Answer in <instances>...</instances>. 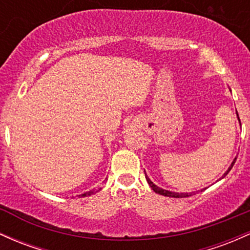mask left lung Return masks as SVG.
<instances>
[{
	"label": "left lung",
	"instance_id": "obj_1",
	"mask_svg": "<svg viewBox=\"0 0 250 250\" xmlns=\"http://www.w3.org/2000/svg\"><path fill=\"white\" fill-rule=\"evenodd\" d=\"M236 113H237V111H236ZM237 118H238V114H237ZM235 162H236V158L234 159V162L231 163V165L230 167H229V169L227 170V172L224 173V175L222 176V177H221V179H222L223 177H226L227 175H228V172L229 171L231 170V167H232V165L235 164ZM145 177H146V181H147V183H148V186L151 187V189L153 190V191L155 192H157V193H159V195H163V196H167V197H175V198H183V197H189V196H191V192L190 193H184V192H172V191H169V190H164V189H162V188H158L157 186H155V184L152 183V182L150 181V178L147 177L146 175H145ZM203 190V189H202ZM201 190V191H202Z\"/></svg>",
	"mask_w": 250,
	"mask_h": 250
}]
</instances>
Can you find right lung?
I'll return each mask as SVG.
<instances>
[{
    "label": "right lung",
    "instance_id": "right-lung-1",
    "mask_svg": "<svg viewBox=\"0 0 250 250\" xmlns=\"http://www.w3.org/2000/svg\"><path fill=\"white\" fill-rule=\"evenodd\" d=\"M93 193H94L93 190H91V191H88V192H85V193H83V195H81V196H83V197H85V196H91V195H93Z\"/></svg>",
    "mask_w": 250,
    "mask_h": 250
}]
</instances>
